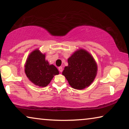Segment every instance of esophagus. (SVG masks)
<instances>
[{
  "instance_id": "esophagus-1",
  "label": "esophagus",
  "mask_w": 129,
  "mask_h": 129,
  "mask_svg": "<svg viewBox=\"0 0 129 129\" xmlns=\"http://www.w3.org/2000/svg\"><path fill=\"white\" fill-rule=\"evenodd\" d=\"M58 69H59V71H60V72H62V71H63V67H61V66L59 67Z\"/></svg>"
}]
</instances>
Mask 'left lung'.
I'll use <instances>...</instances> for the list:
<instances>
[{"label":"left lung","mask_w":129,"mask_h":129,"mask_svg":"<svg viewBox=\"0 0 129 129\" xmlns=\"http://www.w3.org/2000/svg\"><path fill=\"white\" fill-rule=\"evenodd\" d=\"M62 74L69 85L76 89H84L93 82L98 73V65L90 53L81 48L71 55L67 60Z\"/></svg>","instance_id":"left-lung-1"}]
</instances>
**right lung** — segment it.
<instances>
[{
    "instance_id": "obj_1",
    "label": "right lung",
    "mask_w": 129,
    "mask_h": 129,
    "mask_svg": "<svg viewBox=\"0 0 129 129\" xmlns=\"http://www.w3.org/2000/svg\"><path fill=\"white\" fill-rule=\"evenodd\" d=\"M25 73L33 84L39 87H45L53 77L59 74V71L53 64L45 60V54L39 49L33 51L26 60Z\"/></svg>"
}]
</instances>
